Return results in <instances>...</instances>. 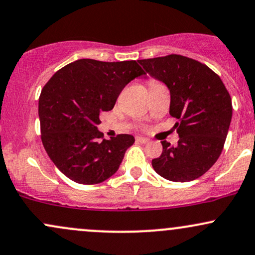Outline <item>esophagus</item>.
Here are the masks:
<instances>
[{"instance_id": "obj_1", "label": "esophagus", "mask_w": 255, "mask_h": 255, "mask_svg": "<svg viewBox=\"0 0 255 255\" xmlns=\"http://www.w3.org/2000/svg\"><path fill=\"white\" fill-rule=\"evenodd\" d=\"M136 141L137 142H141V144H147L148 141H150V140L147 139V137H142V136H137L136 137Z\"/></svg>"}]
</instances>
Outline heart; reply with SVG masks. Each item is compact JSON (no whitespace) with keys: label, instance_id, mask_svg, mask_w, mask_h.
Returning a JSON list of instances; mask_svg holds the SVG:
<instances>
[{"label":"heart","instance_id":"obj_1","mask_svg":"<svg viewBox=\"0 0 255 255\" xmlns=\"http://www.w3.org/2000/svg\"><path fill=\"white\" fill-rule=\"evenodd\" d=\"M151 83H154V80H150V84H151Z\"/></svg>","mask_w":255,"mask_h":255}]
</instances>
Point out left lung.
I'll return each instance as SVG.
<instances>
[{
  "mask_svg": "<svg viewBox=\"0 0 255 255\" xmlns=\"http://www.w3.org/2000/svg\"><path fill=\"white\" fill-rule=\"evenodd\" d=\"M145 73L163 81L170 91V115L177 145L163 140V152L152 159L154 171L174 182L203 176L221 156L233 116L223 81L206 64L171 54L139 60Z\"/></svg>",
  "mask_w": 255,
  "mask_h": 255,
  "instance_id": "1",
  "label": "left lung"
}]
</instances>
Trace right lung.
Segmentation results:
<instances>
[{"label": "right lung", "instance_id": "add662e5", "mask_svg": "<svg viewBox=\"0 0 255 255\" xmlns=\"http://www.w3.org/2000/svg\"><path fill=\"white\" fill-rule=\"evenodd\" d=\"M145 74L136 61L81 58L50 78L38 102L40 137L57 169L81 184H96L118 171L134 136L103 139L99 115L110 111L130 80Z\"/></svg>", "mask_w": 255, "mask_h": 255}]
</instances>
